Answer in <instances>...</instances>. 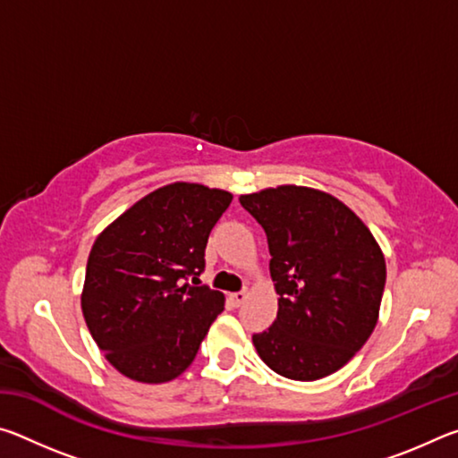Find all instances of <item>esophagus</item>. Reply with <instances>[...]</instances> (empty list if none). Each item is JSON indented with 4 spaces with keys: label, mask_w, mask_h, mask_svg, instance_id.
Listing matches in <instances>:
<instances>
[{
    "label": "esophagus",
    "mask_w": 458,
    "mask_h": 458,
    "mask_svg": "<svg viewBox=\"0 0 458 458\" xmlns=\"http://www.w3.org/2000/svg\"><path fill=\"white\" fill-rule=\"evenodd\" d=\"M246 297H248L246 291H240V293H232L230 297H228V301L232 303V307H240L246 301Z\"/></svg>",
    "instance_id": "34e87169"
}]
</instances>
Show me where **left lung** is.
<instances>
[{"instance_id":"obj_1","label":"left lung","mask_w":458,"mask_h":458,"mask_svg":"<svg viewBox=\"0 0 458 458\" xmlns=\"http://www.w3.org/2000/svg\"><path fill=\"white\" fill-rule=\"evenodd\" d=\"M267 232L276 319L252 335L260 360L313 382L358 353L374 331L386 284L384 252L344 201L305 185L240 196Z\"/></svg>"}]
</instances>
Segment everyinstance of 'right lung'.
I'll list each match as a JSON object with an SVG mask.
<instances>
[{"instance_id": "add662e5", "label": "right lung", "mask_w": 458, "mask_h": 458, "mask_svg": "<svg viewBox=\"0 0 458 458\" xmlns=\"http://www.w3.org/2000/svg\"><path fill=\"white\" fill-rule=\"evenodd\" d=\"M230 201V191L175 182L147 193L97 236L81 307L119 374L164 384L190 368L224 311L220 291L191 284L199 283L208 236Z\"/></svg>"}]
</instances>
